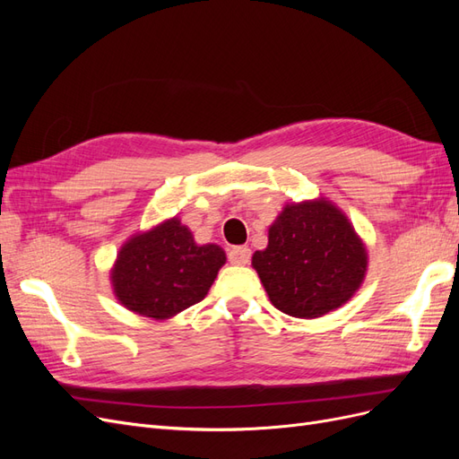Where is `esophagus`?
I'll use <instances>...</instances> for the list:
<instances>
[{
	"label": "esophagus",
	"mask_w": 459,
	"mask_h": 459,
	"mask_svg": "<svg viewBox=\"0 0 459 459\" xmlns=\"http://www.w3.org/2000/svg\"><path fill=\"white\" fill-rule=\"evenodd\" d=\"M230 262L233 266H245V264L251 262V248L248 247H233L228 253Z\"/></svg>",
	"instance_id": "1"
}]
</instances>
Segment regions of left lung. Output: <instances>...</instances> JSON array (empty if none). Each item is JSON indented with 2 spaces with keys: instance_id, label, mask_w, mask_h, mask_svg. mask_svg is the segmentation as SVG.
<instances>
[{
  "instance_id": "left-lung-1",
  "label": "left lung",
  "mask_w": 459,
  "mask_h": 459,
  "mask_svg": "<svg viewBox=\"0 0 459 459\" xmlns=\"http://www.w3.org/2000/svg\"><path fill=\"white\" fill-rule=\"evenodd\" d=\"M368 248L352 221L325 197L287 203L268 228L253 268L277 310L322 317L349 302L368 273Z\"/></svg>"
}]
</instances>
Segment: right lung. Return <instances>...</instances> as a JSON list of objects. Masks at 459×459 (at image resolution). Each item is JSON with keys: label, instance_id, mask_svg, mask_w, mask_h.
Here are the masks:
<instances>
[{"label": "right lung", "instance_id": "1", "mask_svg": "<svg viewBox=\"0 0 459 459\" xmlns=\"http://www.w3.org/2000/svg\"><path fill=\"white\" fill-rule=\"evenodd\" d=\"M226 264L224 248L197 245L178 216L137 231L120 247L110 287L124 308L170 319L201 302Z\"/></svg>", "mask_w": 459, "mask_h": 459}]
</instances>
